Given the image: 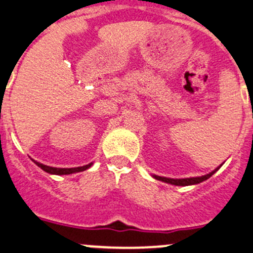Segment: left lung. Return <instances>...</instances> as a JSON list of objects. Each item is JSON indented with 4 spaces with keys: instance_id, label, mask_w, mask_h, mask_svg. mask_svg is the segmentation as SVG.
Listing matches in <instances>:
<instances>
[{
    "instance_id": "1",
    "label": "left lung",
    "mask_w": 253,
    "mask_h": 253,
    "mask_svg": "<svg viewBox=\"0 0 253 253\" xmlns=\"http://www.w3.org/2000/svg\"><path fill=\"white\" fill-rule=\"evenodd\" d=\"M219 169V167H218ZM218 169H214L213 172H210L208 175L202 176V177H190V178H167V177H161V176H154L156 180H160L163 181V182H167V184H171V185H176V186H187V185H195V184H200L203 181L208 180L210 176H213Z\"/></svg>"
}]
</instances>
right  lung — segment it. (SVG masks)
I'll return each instance as SVG.
<instances>
[{
	"instance_id": "obj_1",
	"label": "right lung",
	"mask_w": 253,
	"mask_h": 253,
	"mask_svg": "<svg viewBox=\"0 0 253 253\" xmlns=\"http://www.w3.org/2000/svg\"><path fill=\"white\" fill-rule=\"evenodd\" d=\"M34 162L37 163V165L40 167V169H44V171L48 172V173H51V175H69V173H75V172L84 171V169H90V167L92 166V163H88V165H86V166L75 167V169H57V167L45 166V165H43V163L37 162V161H34Z\"/></svg>"
}]
</instances>
